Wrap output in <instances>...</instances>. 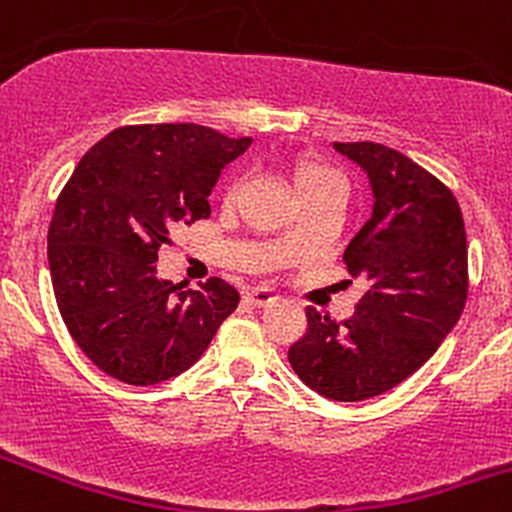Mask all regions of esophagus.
I'll list each match as a JSON object with an SVG mask.
<instances>
[{
  "label": "esophagus",
  "mask_w": 512,
  "mask_h": 512,
  "mask_svg": "<svg viewBox=\"0 0 512 512\" xmlns=\"http://www.w3.org/2000/svg\"><path fill=\"white\" fill-rule=\"evenodd\" d=\"M277 292L270 290V287H255V290H250L245 295V302H250L252 307H267L272 305V302L277 300Z\"/></svg>",
  "instance_id": "obj_1"
}]
</instances>
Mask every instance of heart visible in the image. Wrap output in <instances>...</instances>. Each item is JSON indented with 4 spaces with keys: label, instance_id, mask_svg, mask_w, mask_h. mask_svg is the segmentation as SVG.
I'll list each match as a JSON object with an SVG mask.
<instances>
[{
    "label": "heart",
    "instance_id": "b5f03b06",
    "mask_svg": "<svg viewBox=\"0 0 512 512\" xmlns=\"http://www.w3.org/2000/svg\"><path fill=\"white\" fill-rule=\"evenodd\" d=\"M292 190H295L297 200L307 202L315 197L330 195V192H342V180L325 167L322 162L312 160V157H300L290 170ZM282 245H292V235L282 237Z\"/></svg>",
    "mask_w": 512,
    "mask_h": 512
}]
</instances>
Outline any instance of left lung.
Returning a JSON list of instances; mask_svg holds the SVG:
<instances>
[{"instance_id": "8db88e82", "label": "left lung", "mask_w": 512, "mask_h": 512, "mask_svg": "<svg viewBox=\"0 0 512 512\" xmlns=\"http://www.w3.org/2000/svg\"><path fill=\"white\" fill-rule=\"evenodd\" d=\"M370 180L372 215L347 245L367 292L345 322L307 307V332L290 347L307 388L337 403L388 393L433 357L468 297V242L453 192L375 142H335Z\"/></svg>"}]
</instances>
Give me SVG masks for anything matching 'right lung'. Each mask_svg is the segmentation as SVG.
Here are the masks:
<instances>
[{
  "label": "right lung",
  "mask_w": 512,
  "mask_h": 512,
  "mask_svg": "<svg viewBox=\"0 0 512 512\" xmlns=\"http://www.w3.org/2000/svg\"><path fill=\"white\" fill-rule=\"evenodd\" d=\"M252 145L202 124L109 132L59 192L47 235L59 312L84 355L127 385H157L195 365L240 292L220 277L185 290L157 277L170 232L210 217L222 167Z\"/></svg>",
  "instance_id": "right-lung-1"
}]
</instances>
